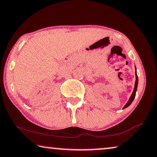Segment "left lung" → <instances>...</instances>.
Returning <instances> with one entry per match:
<instances>
[{
	"instance_id": "obj_1",
	"label": "left lung",
	"mask_w": 157,
	"mask_h": 157,
	"mask_svg": "<svg viewBox=\"0 0 157 157\" xmlns=\"http://www.w3.org/2000/svg\"><path fill=\"white\" fill-rule=\"evenodd\" d=\"M138 75H137V73H136V82H135V86H134V89H133V91L132 94H131V96L130 97V98H129V100L128 101L127 103L124 106L123 109H125L127 108L128 106H129L132 103L133 101L134 100V98H135L136 97V91H137V88H138Z\"/></svg>"
}]
</instances>
